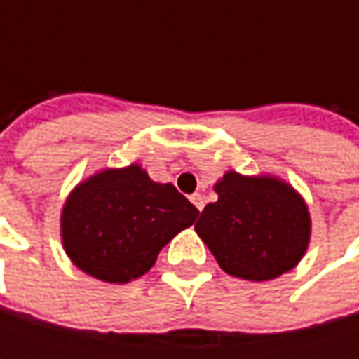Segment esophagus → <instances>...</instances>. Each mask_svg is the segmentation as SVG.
<instances>
[{"label": "esophagus", "mask_w": 359, "mask_h": 359, "mask_svg": "<svg viewBox=\"0 0 359 359\" xmlns=\"http://www.w3.org/2000/svg\"><path fill=\"white\" fill-rule=\"evenodd\" d=\"M191 201H193V205H195L199 212L203 210V195H201V193H193V195H191Z\"/></svg>", "instance_id": "obj_1"}]
</instances>
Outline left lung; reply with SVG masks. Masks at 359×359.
Instances as JSON below:
<instances>
[{"label":"left lung","instance_id":"left-lung-1","mask_svg":"<svg viewBox=\"0 0 359 359\" xmlns=\"http://www.w3.org/2000/svg\"><path fill=\"white\" fill-rule=\"evenodd\" d=\"M195 224L220 268L243 280H272L293 270L310 243L312 220L304 197L285 180L229 170L214 184Z\"/></svg>","mask_w":359,"mask_h":359}]
</instances>
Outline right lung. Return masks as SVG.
<instances>
[{
  "mask_svg": "<svg viewBox=\"0 0 359 359\" xmlns=\"http://www.w3.org/2000/svg\"><path fill=\"white\" fill-rule=\"evenodd\" d=\"M197 216L175 184L151 180L139 164L108 168L68 195L60 216L62 243L89 276L124 285L149 272L160 250Z\"/></svg>",
  "mask_w": 359,
  "mask_h": 359,
  "instance_id": "obj_1",
  "label": "right lung"
}]
</instances>
